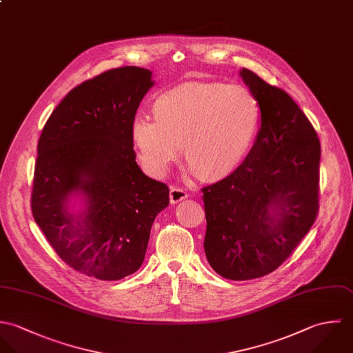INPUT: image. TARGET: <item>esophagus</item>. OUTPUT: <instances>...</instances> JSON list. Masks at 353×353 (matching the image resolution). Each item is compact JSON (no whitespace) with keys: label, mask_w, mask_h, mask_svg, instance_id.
Listing matches in <instances>:
<instances>
[{"label":"esophagus","mask_w":353,"mask_h":353,"mask_svg":"<svg viewBox=\"0 0 353 353\" xmlns=\"http://www.w3.org/2000/svg\"><path fill=\"white\" fill-rule=\"evenodd\" d=\"M185 198H188V194L180 188V187H172L170 188V203H179L181 201H184Z\"/></svg>","instance_id":"esophagus-1"}]
</instances>
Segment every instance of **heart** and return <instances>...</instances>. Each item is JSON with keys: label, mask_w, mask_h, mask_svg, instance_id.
Wrapping results in <instances>:
<instances>
[{"label": "heart", "mask_w": 353, "mask_h": 353, "mask_svg": "<svg viewBox=\"0 0 353 353\" xmlns=\"http://www.w3.org/2000/svg\"><path fill=\"white\" fill-rule=\"evenodd\" d=\"M155 116L139 113L132 138L141 165L163 176L180 154L203 179L234 170L248 154L261 124V103L243 85L188 83L172 88L154 103Z\"/></svg>", "instance_id": "1"}]
</instances>
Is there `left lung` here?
Returning a JSON list of instances; mask_svg holds the SVG:
<instances>
[{
    "label": "left lung",
    "instance_id": "obj_1",
    "mask_svg": "<svg viewBox=\"0 0 353 353\" xmlns=\"http://www.w3.org/2000/svg\"><path fill=\"white\" fill-rule=\"evenodd\" d=\"M240 74L261 103L259 134L230 174L202 188L208 261L234 281L273 273L310 232L321 161L318 134L297 103L256 73Z\"/></svg>",
    "mask_w": 353,
    "mask_h": 353
}]
</instances>
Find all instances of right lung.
Segmentation results:
<instances>
[{
  "label": "right lung",
  "mask_w": 353,
  "mask_h": 353,
  "mask_svg": "<svg viewBox=\"0 0 353 353\" xmlns=\"http://www.w3.org/2000/svg\"><path fill=\"white\" fill-rule=\"evenodd\" d=\"M152 84L151 72L138 67L94 76L59 103L38 141L32 216L70 268L97 280L139 270L151 225L169 205L168 185L135 161L132 121ZM76 190L89 202L80 221L65 210Z\"/></svg>",
  "instance_id": "add662e5"
}]
</instances>
